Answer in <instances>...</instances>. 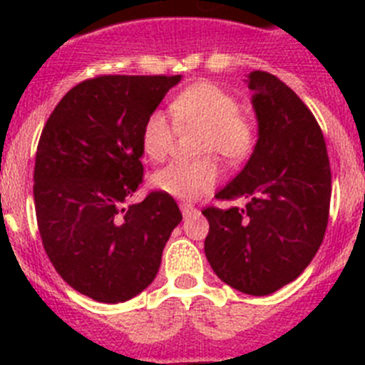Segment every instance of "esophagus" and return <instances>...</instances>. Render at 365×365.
I'll return each instance as SVG.
<instances>
[{"label": "esophagus", "instance_id": "obj_1", "mask_svg": "<svg viewBox=\"0 0 365 365\" xmlns=\"http://www.w3.org/2000/svg\"><path fill=\"white\" fill-rule=\"evenodd\" d=\"M180 212H182V215H185V217H190V215L197 214V208H193L192 205H186V202H182V205H180Z\"/></svg>", "mask_w": 365, "mask_h": 365}]
</instances>
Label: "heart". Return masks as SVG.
I'll list each match as a JSON object with an SVG mask.
<instances>
[{"label": "heart", "mask_w": 365, "mask_h": 365, "mask_svg": "<svg viewBox=\"0 0 365 365\" xmlns=\"http://www.w3.org/2000/svg\"><path fill=\"white\" fill-rule=\"evenodd\" d=\"M171 118L155 109L140 128V150L151 163H160L172 151L177 128H199V155H219L228 164H240L256 148L257 125L250 113L240 109L235 96L215 82L201 80L173 96ZM221 179L214 157L193 163H172L151 177L159 192L185 201L210 193Z\"/></svg>", "instance_id": "1"}]
</instances>
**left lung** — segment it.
I'll return each instance as SVG.
<instances>
[{"label":"left lung","mask_w":365,"mask_h":365,"mask_svg":"<svg viewBox=\"0 0 365 365\" xmlns=\"http://www.w3.org/2000/svg\"><path fill=\"white\" fill-rule=\"evenodd\" d=\"M259 138L243 172L215 195L240 208L202 210L206 259L227 285L267 296L316 256L329 221L331 166L320 124L302 98L265 71L248 74Z\"/></svg>","instance_id":"left-lung-1"}]
</instances>
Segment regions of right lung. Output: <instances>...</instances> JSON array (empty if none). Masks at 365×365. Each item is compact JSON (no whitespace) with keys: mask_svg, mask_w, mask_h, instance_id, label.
I'll return each mask as SVG.
<instances>
[{"mask_svg":"<svg viewBox=\"0 0 365 365\" xmlns=\"http://www.w3.org/2000/svg\"><path fill=\"white\" fill-rule=\"evenodd\" d=\"M180 76L98 74L63 96L41 131L34 206L45 254L74 291L118 303L155 279L182 219L172 195L143 186L140 128Z\"/></svg>","mask_w":365,"mask_h":365,"instance_id":"right-lung-1","label":"right lung"}]
</instances>
